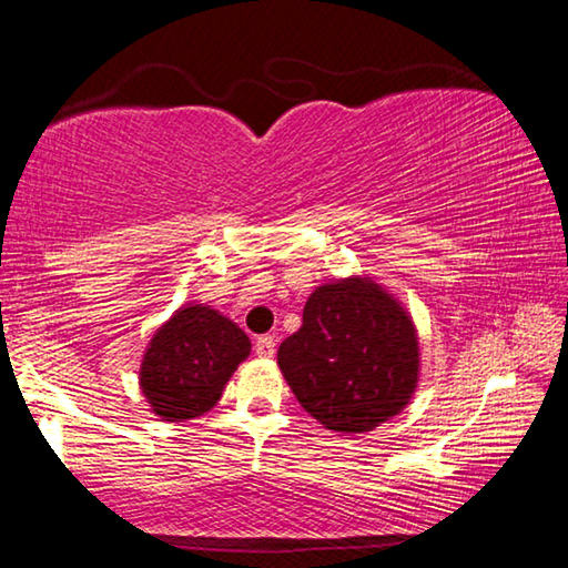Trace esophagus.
I'll list each match as a JSON object with an SVG mask.
<instances>
[{"mask_svg":"<svg viewBox=\"0 0 568 568\" xmlns=\"http://www.w3.org/2000/svg\"><path fill=\"white\" fill-rule=\"evenodd\" d=\"M255 353L261 355V358H273V355H275V338H273V335H261V338L255 341Z\"/></svg>","mask_w":568,"mask_h":568,"instance_id":"esophagus-1","label":"esophagus"}]
</instances>
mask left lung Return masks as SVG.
<instances>
[{"mask_svg":"<svg viewBox=\"0 0 568 568\" xmlns=\"http://www.w3.org/2000/svg\"><path fill=\"white\" fill-rule=\"evenodd\" d=\"M301 406L335 434H368L408 406L420 378L410 313L368 275L315 287L303 325L277 348Z\"/></svg>","mask_w":568,"mask_h":568,"instance_id":"1","label":"left lung"}]
</instances>
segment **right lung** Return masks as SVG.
I'll list each match as a JSON object with an SVG mask.
<instances>
[{
  "label": "right lung",
  "instance_id": "obj_1",
  "mask_svg": "<svg viewBox=\"0 0 568 568\" xmlns=\"http://www.w3.org/2000/svg\"><path fill=\"white\" fill-rule=\"evenodd\" d=\"M250 348L245 331L213 305H180L152 333L142 355V396L150 410L168 423L205 416Z\"/></svg>",
  "mask_w": 568,
  "mask_h": 568
}]
</instances>
